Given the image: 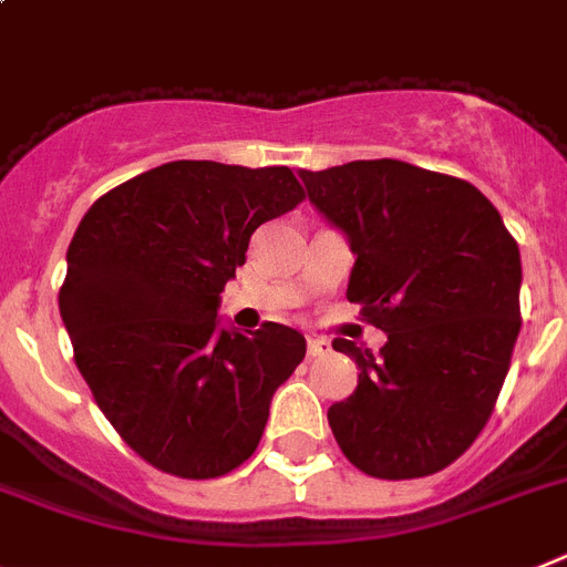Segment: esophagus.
<instances>
[{
  "label": "esophagus",
  "instance_id": "esophagus-1",
  "mask_svg": "<svg viewBox=\"0 0 567 567\" xmlns=\"http://www.w3.org/2000/svg\"><path fill=\"white\" fill-rule=\"evenodd\" d=\"M330 352V341L327 338H307V355L318 358Z\"/></svg>",
  "mask_w": 567,
  "mask_h": 567
}]
</instances>
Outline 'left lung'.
<instances>
[{"mask_svg": "<svg viewBox=\"0 0 567 567\" xmlns=\"http://www.w3.org/2000/svg\"><path fill=\"white\" fill-rule=\"evenodd\" d=\"M309 203L350 240L347 298L386 332L379 355L336 338L358 386L327 419L375 478L444 471L476 442L519 336V246L476 186L401 159L301 172Z\"/></svg>", "mask_w": 567, "mask_h": 567, "instance_id": "obj_1", "label": "left lung"}]
</instances>
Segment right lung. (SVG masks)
<instances>
[{"instance_id":"right-lung-1","label":"right lung","mask_w":567,"mask_h":567,"mask_svg":"<svg viewBox=\"0 0 567 567\" xmlns=\"http://www.w3.org/2000/svg\"><path fill=\"white\" fill-rule=\"evenodd\" d=\"M303 200L287 166L174 159L85 212L60 316L111 427L157 471L217 478L255 453L272 395L307 355L298 330L220 327L251 231Z\"/></svg>"}]
</instances>
